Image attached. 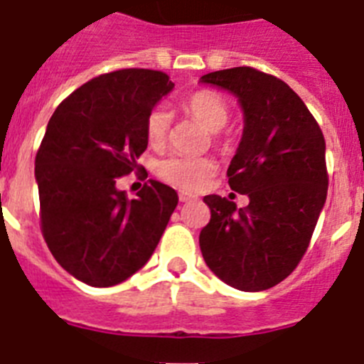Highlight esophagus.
<instances>
[{"mask_svg": "<svg viewBox=\"0 0 364 364\" xmlns=\"http://www.w3.org/2000/svg\"><path fill=\"white\" fill-rule=\"evenodd\" d=\"M178 198H180V202H193V200H197V197H195V195H189V193H184V191H180V193H178Z\"/></svg>", "mask_w": 364, "mask_h": 364, "instance_id": "34e87169", "label": "esophagus"}]
</instances>
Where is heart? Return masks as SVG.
I'll use <instances>...</instances> for the list:
<instances>
[{
    "label": "heart",
    "instance_id": "heart-1",
    "mask_svg": "<svg viewBox=\"0 0 364 364\" xmlns=\"http://www.w3.org/2000/svg\"><path fill=\"white\" fill-rule=\"evenodd\" d=\"M184 109L197 122H200L208 131H220L230 120V104L217 91H197L189 95L184 102ZM171 131V114L164 107H154L146 118V134L151 146L160 147L166 144ZM156 175L167 184L186 191H197L208 186L211 176L217 171V166L208 156H186L171 154L160 160L154 167Z\"/></svg>",
    "mask_w": 364,
    "mask_h": 364
}]
</instances>
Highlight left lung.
<instances>
[{
  "instance_id": "1",
  "label": "left lung",
  "mask_w": 364,
  "mask_h": 364,
  "mask_svg": "<svg viewBox=\"0 0 364 364\" xmlns=\"http://www.w3.org/2000/svg\"><path fill=\"white\" fill-rule=\"evenodd\" d=\"M200 82L233 92L244 111V133L228 167L233 191L250 204L208 195L211 218L198 242L205 264L242 291L284 281L310 246L326 202V144L297 92L253 67L204 74Z\"/></svg>"
}]
</instances>
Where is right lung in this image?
Here are the masks:
<instances>
[{
  "label": "right lung",
  "mask_w": 364,
  "mask_h": 364,
  "mask_svg": "<svg viewBox=\"0 0 364 364\" xmlns=\"http://www.w3.org/2000/svg\"><path fill=\"white\" fill-rule=\"evenodd\" d=\"M175 83L166 73L120 69L83 83L58 105L36 153L40 226L58 264L96 288L146 264L178 204L149 180L127 198L120 176L147 149L146 118Z\"/></svg>",
  "instance_id": "right-lung-1"
}]
</instances>
